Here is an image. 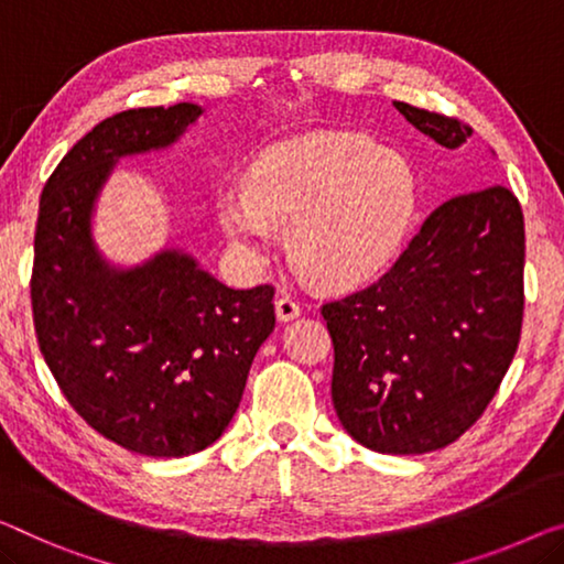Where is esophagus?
<instances>
[{"mask_svg":"<svg viewBox=\"0 0 564 564\" xmlns=\"http://www.w3.org/2000/svg\"><path fill=\"white\" fill-rule=\"evenodd\" d=\"M275 316H279V322H283V324L293 322V318L301 316V306L293 299L281 296L279 301H275Z\"/></svg>","mask_w":564,"mask_h":564,"instance_id":"1","label":"esophagus"}]
</instances>
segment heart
Here are the masks:
<instances>
[{
    "instance_id": "b5f03b06",
    "label": "heart",
    "mask_w": 564,
    "mask_h": 564,
    "mask_svg": "<svg viewBox=\"0 0 564 564\" xmlns=\"http://www.w3.org/2000/svg\"><path fill=\"white\" fill-rule=\"evenodd\" d=\"M415 174L355 133H322L265 151L246 184H225L217 217L235 253L263 268L291 223V253L314 279L355 285L388 268L415 213Z\"/></svg>"
}]
</instances>
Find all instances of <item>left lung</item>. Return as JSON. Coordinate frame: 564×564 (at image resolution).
I'll use <instances>...</instances> for the list:
<instances>
[{
  "label": "left lung",
  "mask_w": 564,
  "mask_h": 564,
  "mask_svg": "<svg viewBox=\"0 0 564 564\" xmlns=\"http://www.w3.org/2000/svg\"><path fill=\"white\" fill-rule=\"evenodd\" d=\"M394 108L445 149L470 137L456 119L400 100ZM522 311L524 215L517 197L491 184L443 202L380 281L322 308L344 431L390 456L460 438L514 359Z\"/></svg>",
  "instance_id": "1"
}]
</instances>
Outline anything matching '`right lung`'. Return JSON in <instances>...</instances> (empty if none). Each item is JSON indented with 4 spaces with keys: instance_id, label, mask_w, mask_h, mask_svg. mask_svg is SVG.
<instances>
[{
    "instance_id": "obj_1",
    "label": "right lung",
    "mask_w": 564,
    "mask_h": 564,
    "mask_svg": "<svg viewBox=\"0 0 564 564\" xmlns=\"http://www.w3.org/2000/svg\"><path fill=\"white\" fill-rule=\"evenodd\" d=\"M202 113L176 104L100 121L40 197L32 314L42 357L90 427L151 458L189 456L228 431L275 326L271 285L230 289L176 246L123 265L96 240L116 164L172 149Z\"/></svg>"
}]
</instances>
